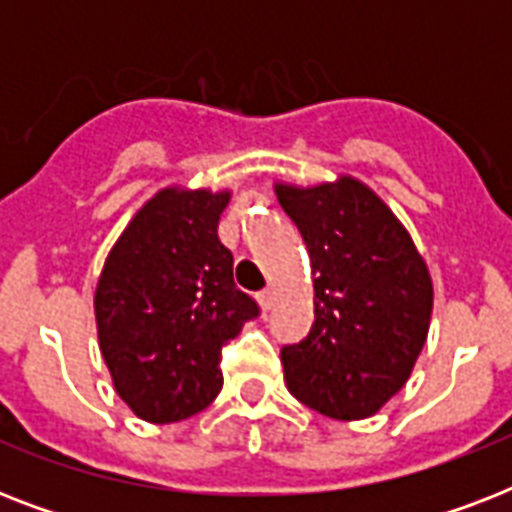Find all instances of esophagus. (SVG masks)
<instances>
[{
  "label": "esophagus",
  "instance_id": "obj_1",
  "mask_svg": "<svg viewBox=\"0 0 512 512\" xmlns=\"http://www.w3.org/2000/svg\"><path fill=\"white\" fill-rule=\"evenodd\" d=\"M257 303H260V308H263L265 313L271 311L273 303H276V295H273V289H263V292L257 295Z\"/></svg>",
  "mask_w": 512,
  "mask_h": 512
}]
</instances>
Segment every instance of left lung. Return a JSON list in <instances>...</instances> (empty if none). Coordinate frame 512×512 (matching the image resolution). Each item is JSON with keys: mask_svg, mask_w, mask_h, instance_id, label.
Listing matches in <instances>:
<instances>
[{"mask_svg": "<svg viewBox=\"0 0 512 512\" xmlns=\"http://www.w3.org/2000/svg\"><path fill=\"white\" fill-rule=\"evenodd\" d=\"M313 279L308 337L281 348L289 393L332 420H364L404 388L428 337L433 284L409 233L364 183L276 185Z\"/></svg>", "mask_w": 512, "mask_h": 512, "instance_id": "1", "label": "left lung"}]
</instances>
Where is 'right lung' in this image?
Listing matches in <instances>:
<instances>
[{"instance_id": "right-lung-1", "label": "right lung", "mask_w": 512, "mask_h": 512, "mask_svg": "<svg viewBox=\"0 0 512 512\" xmlns=\"http://www.w3.org/2000/svg\"><path fill=\"white\" fill-rule=\"evenodd\" d=\"M231 193L164 188L111 249L98 292L100 353L140 420L167 425L207 409L223 388L220 358L260 308L233 284L217 239Z\"/></svg>"}]
</instances>
